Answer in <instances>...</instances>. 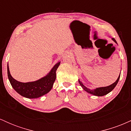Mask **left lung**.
<instances>
[{
    "mask_svg": "<svg viewBox=\"0 0 131 131\" xmlns=\"http://www.w3.org/2000/svg\"><path fill=\"white\" fill-rule=\"evenodd\" d=\"M112 39L113 40L114 42H115V43H116V40L114 38H112ZM120 74H121V73H120ZM119 78H120V74L119 76H118V79H117V80L115 81L114 83H113L112 84L108 85V86H106V87H102V88H96L94 90H91L90 89H88V88H86V87L84 85L82 84V82L80 81V80H78L79 81V83L80 84L81 86L82 87V89H83L85 91H86L87 92L89 93V94H91L92 95H95V96H99V97H100V96H103V95H105L108 94V93L110 92L111 91H113V90L114 89V88H115L116 85H117V84H118V81H119Z\"/></svg>",
    "mask_w": 131,
    "mask_h": 131,
    "instance_id": "1",
    "label": "left lung"
}]
</instances>
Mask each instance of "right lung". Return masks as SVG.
<instances>
[{"mask_svg":"<svg viewBox=\"0 0 131 131\" xmlns=\"http://www.w3.org/2000/svg\"><path fill=\"white\" fill-rule=\"evenodd\" d=\"M60 64L58 61L54 65L50 71L44 77L32 82H21L16 81L11 76L7 64L8 78L12 88L16 92L28 99H37L44 95L50 91L56 79V71Z\"/></svg>","mask_w":131,"mask_h":131,"instance_id":"right-lung-1","label":"right lung"}]
</instances>
